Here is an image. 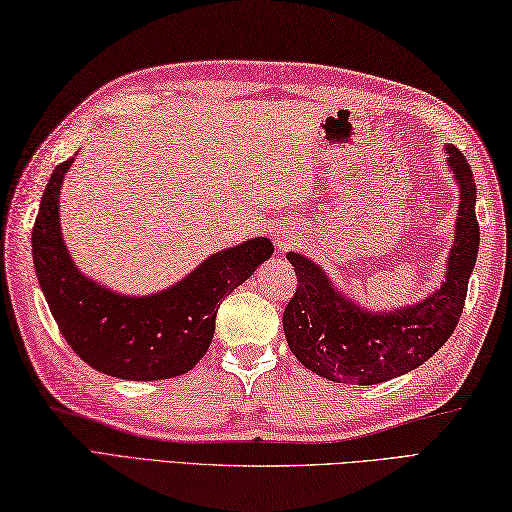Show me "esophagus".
Masks as SVG:
<instances>
[{"mask_svg":"<svg viewBox=\"0 0 512 512\" xmlns=\"http://www.w3.org/2000/svg\"><path fill=\"white\" fill-rule=\"evenodd\" d=\"M292 242H295V235H292L290 231H281V233H277V237H275V246H277L279 250L290 248Z\"/></svg>","mask_w":512,"mask_h":512,"instance_id":"obj_1","label":"esophagus"}]
</instances>
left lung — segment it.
<instances>
[{
  "label": "left lung",
  "instance_id": "8db88e82",
  "mask_svg": "<svg viewBox=\"0 0 512 512\" xmlns=\"http://www.w3.org/2000/svg\"><path fill=\"white\" fill-rule=\"evenodd\" d=\"M447 156L460 206L447 275L429 297L391 312H369L336 290L319 264L288 253L299 284L284 310V332L303 367L334 383L376 385L420 367L447 343L460 321L480 248L473 171L458 147L447 145Z\"/></svg>",
  "mask_w": 512,
  "mask_h": 512
}]
</instances>
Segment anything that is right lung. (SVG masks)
Wrapping results in <instances>:
<instances>
[{
	"instance_id": "obj_1",
	"label": "right lung",
	"mask_w": 512,
	"mask_h": 512,
	"mask_svg": "<svg viewBox=\"0 0 512 512\" xmlns=\"http://www.w3.org/2000/svg\"><path fill=\"white\" fill-rule=\"evenodd\" d=\"M74 158L54 167L32 226V262L63 339L96 372L123 380H165L198 365L222 299L273 255L268 237L224 248L178 284L127 297L85 277L65 248L59 195Z\"/></svg>"
}]
</instances>
